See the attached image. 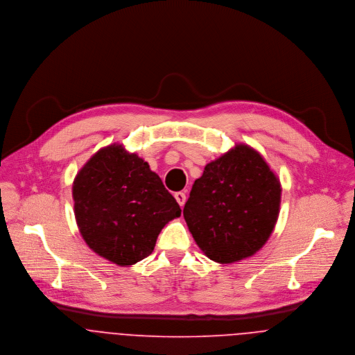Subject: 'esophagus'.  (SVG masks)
<instances>
[{
    "label": "esophagus",
    "instance_id": "obj_1",
    "mask_svg": "<svg viewBox=\"0 0 355 355\" xmlns=\"http://www.w3.org/2000/svg\"><path fill=\"white\" fill-rule=\"evenodd\" d=\"M173 196H175L176 201H178V203H179L180 206H184V202H186V194H184L183 191H178V193H175Z\"/></svg>",
    "mask_w": 355,
    "mask_h": 355
}]
</instances>
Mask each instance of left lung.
Returning a JSON list of instances; mask_svg holds the SVG:
<instances>
[{
    "label": "left lung",
    "mask_w": 355,
    "mask_h": 355,
    "mask_svg": "<svg viewBox=\"0 0 355 355\" xmlns=\"http://www.w3.org/2000/svg\"><path fill=\"white\" fill-rule=\"evenodd\" d=\"M282 186L262 155L236 145L205 166L183 216L206 257L232 263L257 253L279 217Z\"/></svg>",
    "instance_id": "left-lung-1"
}]
</instances>
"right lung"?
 <instances>
[{
  "label": "right lung",
  "instance_id": "right-lung-1",
  "mask_svg": "<svg viewBox=\"0 0 355 355\" xmlns=\"http://www.w3.org/2000/svg\"><path fill=\"white\" fill-rule=\"evenodd\" d=\"M72 197L87 246L119 266L150 255L164 225L182 214L149 164L116 144L83 165L73 180Z\"/></svg>",
  "mask_w": 355,
  "mask_h": 355
}]
</instances>
